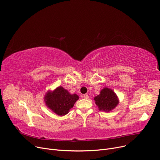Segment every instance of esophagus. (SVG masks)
Listing matches in <instances>:
<instances>
[{
    "instance_id": "1",
    "label": "esophagus",
    "mask_w": 160,
    "mask_h": 160,
    "mask_svg": "<svg viewBox=\"0 0 160 160\" xmlns=\"http://www.w3.org/2000/svg\"><path fill=\"white\" fill-rule=\"evenodd\" d=\"M84 99H88L89 98V96H88V95H87V94H84Z\"/></svg>"
}]
</instances>
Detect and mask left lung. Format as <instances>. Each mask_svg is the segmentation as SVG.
I'll return each instance as SVG.
<instances>
[{
	"mask_svg": "<svg viewBox=\"0 0 160 160\" xmlns=\"http://www.w3.org/2000/svg\"><path fill=\"white\" fill-rule=\"evenodd\" d=\"M95 105L100 111L110 112L119 103V99L112 89L104 88L100 92L99 95L94 97Z\"/></svg>",
	"mask_w": 160,
	"mask_h": 160,
	"instance_id": "obj_1",
	"label": "left lung"
}]
</instances>
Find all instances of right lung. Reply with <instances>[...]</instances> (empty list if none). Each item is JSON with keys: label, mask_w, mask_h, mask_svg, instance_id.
Listing matches in <instances>:
<instances>
[{"label": "right lung", "mask_w": 160, "mask_h": 160, "mask_svg": "<svg viewBox=\"0 0 160 160\" xmlns=\"http://www.w3.org/2000/svg\"><path fill=\"white\" fill-rule=\"evenodd\" d=\"M78 99L77 94L70 93L62 86L56 88L53 91L48 90L44 97L46 107L60 116L67 114Z\"/></svg>", "instance_id": "1"}]
</instances>
